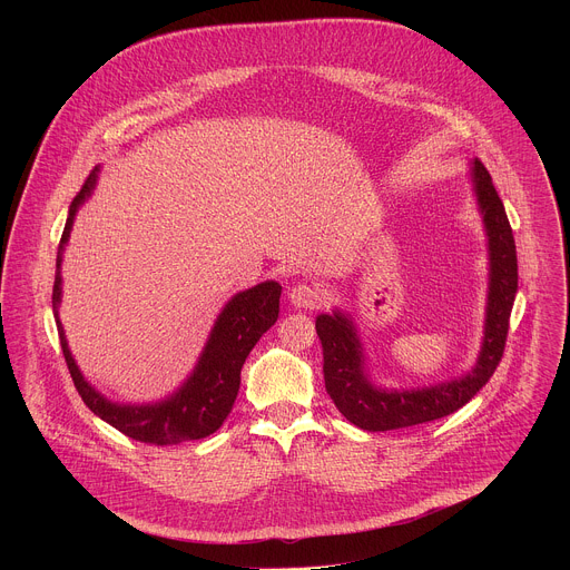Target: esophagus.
<instances>
[{
    "label": "esophagus",
    "mask_w": 570,
    "mask_h": 570,
    "mask_svg": "<svg viewBox=\"0 0 570 570\" xmlns=\"http://www.w3.org/2000/svg\"><path fill=\"white\" fill-rule=\"evenodd\" d=\"M291 304L297 308H315L320 304V291L311 284H297L288 293Z\"/></svg>",
    "instance_id": "obj_1"
}]
</instances>
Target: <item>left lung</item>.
<instances>
[{"mask_svg": "<svg viewBox=\"0 0 570 570\" xmlns=\"http://www.w3.org/2000/svg\"><path fill=\"white\" fill-rule=\"evenodd\" d=\"M471 183L490 246V293H487L482 345L475 365L466 374L429 387L383 390L365 372L363 345L352 317L341 311L315 317L324 358V387L336 409L363 431L409 429L455 413L492 379L503 358L510 313L519 288L514 234L492 176L480 159L471 161Z\"/></svg>", "mask_w": 570, "mask_h": 570, "instance_id": "8db88e82", "label": "left lung"}]
</instances>
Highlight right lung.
Masks as SVG:
<instances>
[{
  "label": "right lung",
  "mask_w": 570,
  "mask_h": 570,
  "mask_svg": "<svg viewBox=\"0 0 570 570\" xmlns=\"http://www.w3.org/2000/svg\"><path fill=\"white\" fill-rule=\"evenodd\" d=\"M99 169H95L86 185L80 187L76 198L69 205V216L60 236L58 257H56V282H53V317L58 324L60 347L65 354L67 370L71 381L86 401L88 409L121 431L124 435L146 442V444H180L189 440H203L220 429L225 417L229 415L234 399L240 385V367L246 363L248 354L257 345V341L273 327L279 315V295L282 286L277 282H262L248 291L236 293L220 315L214 322V330L209 341L194 367L191 376L165 401L155 403H117L106 399L99 390H95L86 376L80 374L62 332V324L58 320V304H60V268H62V250L67 246V238L76 218L78 207L83 205L95 185H97Z\"/></svg>",
  "instance_id": "add662e5"
}]
</instances>
